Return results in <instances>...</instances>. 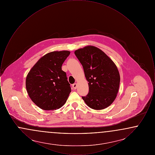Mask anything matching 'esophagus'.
Returning <instances> with one entry per match:
<instances>
[{
  "label": "esophagus",
  "mask_w": 155,
  "mask_h": 155,
  "mask_svg": "<svg viewBox=\"0 0 155 155\" xmlns=\"http://www.w3.org/2000/svg\"><path fill=\"white\" fill-rule=\"evenodd\" d=\"M77 84L76 83L73 84V88L75 89L77 88Z\"/></svg>",
  "instance_id": "obj_1"
}]
</instances>
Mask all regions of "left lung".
Returning <instances> with one entry per match:
<instances>
[{
    "label": "left lung",
    "mask_w": 155,
    "mask_h": 155,
    "mask_svg": "<svg viewBox=\"0 0 155 155\" xmlns=\"http://www.w3.org/2000/svg\"><path fill=\"white\" fill-rule=\"evenodd\" d=\"M74 53L88 82V94L82 96V99L94 110L107 107L115 100L120 86V77L116 65L105 53L94 46H87Z\"/></svg>",
    "instance_id": "8db88e82"
}]
</instances>
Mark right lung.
Segmentation results:
<instances>
[{"label": "right lung", "instance_id": "obj_1", "mask_svg": "<svg viewBox=\"0 0 155 155\" xmlns=\"http://www.w3.org/2000/svg\"><path fill=\"white\" fill-rule=\"evenodd\" d=\"M70 51H54L46 54L27 74L25 85L32 101L45 110L63 106L71 89L61 66Z\"/></svg>", "mask_w": 155, "mask_h": 155}]
</instances>
